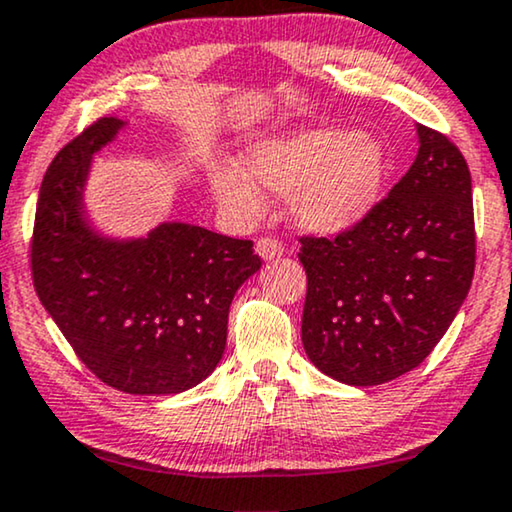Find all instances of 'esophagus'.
<instances>
[{"mask_svg":"<svg viewBox=\"0 0 512 512\" xmlns=\"http://www.w3.org/2000/svg\"><path fill=\"white\" fill-rule=\"evenodd\" d=\"M257 255L264 259V262H271V259H278L283 255V246L276 239H262L257 241Z\"/></svg>","mask_w":512,"mask_h":512,"instance_id":"obj_1","label":"esophagus"}]
</instances>
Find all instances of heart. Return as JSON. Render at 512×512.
Masks as SVG:
<instances>
[{
    "instance_id": "b5f03b06",
    "label": "heart",
    "mask_w": 512,
    "mask_h": 512,
    "mask_svg": "<svg viewBox=\"0 0 512 512\" xmlns=\"http://www.w3.org/2000/svg\"><path fill=\"white\" fill-rule=\"evenodd\" d=\"M387 153L376 136L350 129H304L266 136L243 153L241 171H218L213 190L234 213L253 218L262 190L290 194L301 232L336 236L371 215L383 197Z\"/></svg>"
}]
</instances>
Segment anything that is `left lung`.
I'll return each mask as SVG.
<instances>
[{
    "mask_svg": "<svg viewBox=\"0 0 512 512\" xmlns=\"http://www.w3.org/2000/svg\"><path fill=\"white\" fill-rule=\"evenodd\" d=\"M415 162L366 220L301 239L308 276L301 341L338 383L383 385L420 366L471 290L475 227L464 155L417 125Z\"/></svg>",
    "mask_w": 512,
    "mask_h": 512,
    "instance_id": "left-lung-1",
    "label": "left lung"
}]
</instances>
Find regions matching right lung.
<instances>
[{"instance_id":"add662e5","label":"right lung","mask_w":512,"mask_h":512,"mask_svg":"<svg viewBox=\"0 0 512 512\" xmlns=\"http://www.w3.org/2000/svg\"><path fill=\"white\" fill-rule=\"evenodd\" d=\"M102 118L67 143L43 176L32 278L43 308L95 376L125 394H178L220 364L229 306L259 271L253 241L187 222L106 236L85 208L92 157L122 129Z\"/></svg>"}]
</instances>
